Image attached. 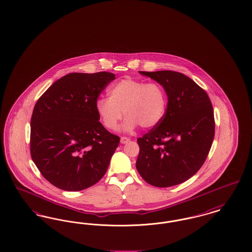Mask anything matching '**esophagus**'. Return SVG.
<instances>
[{
    "instance_id": "1",
    "label": "esophagus",
    "mask_w": 252,
    "mask_h": 252,
    "mask_svg": "<svg viewBox=\"0 0 252 252\" xmlns=\"http://www.w3.org/2000/svg\"><path fill=\"white\" fill-rule=\"evenodd\" d=\"M129 141H130V140H129V138H126V137H121V144H127Z\"/></svg>"
}]
</instances>
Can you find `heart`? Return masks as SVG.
Listing matches in <instances>:
<instances>
[{"label": "heart", "instance_id": "b5f03b06", "mask_svg": "<svg viewBox=\"0 0 252 252\" xmlns=\"http://www.w3.org/2000/svg\"><path fill=\"white\" fill-rule=\"evenodd\" d=\"M108 94V98L96 100L95 109L99 119L109 130L117 128L123 113L126 117L124 123L126 130H132L138 125L143 128H153L165 115L167 94L158 83L125 78L111 85Z\"/></svg>", "mask_w": 252, "mask_h": 252}]
</instances>
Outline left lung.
<instances>
[{
	"label": "left lung",
	"instance_id": "1",
	"mask_svg": "<svg viewBox=\"0 0 252 252\" xmlns=\"http://www.w3.org/2000/svg\"><path fill=\"white\" fill-rule=\"evenodd\" d=\"M139 72L163 86L168 102L161 122L137 140L136 168L153 186H175L192 178L206 160L215 137L213 106L203 89L183 73Z\"/></svg>",
	"mask_w": 252,
	"mask_h": 252
}]
</instances>
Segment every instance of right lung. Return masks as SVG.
I'll list each match as a JSON object with an SVG mask.
<instances>
[{"label":"right lung","mask_w":252,"mask_h":252,"mask_svg":"<svg viewBox=\"0 0 252 252\" xmlns=\"http://www.w3.org/2000/svg\"><path fill=\"white\" fill-rule=\"evenodd\" d=\"M115 74L72 72L39 97L31 118L30 151L41 175L65 191L103 178L120 143L99 122L95 102Z\"/></svg>","instance_id":"right-lung-1"}]
</instances>
